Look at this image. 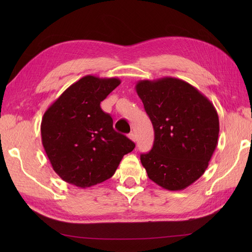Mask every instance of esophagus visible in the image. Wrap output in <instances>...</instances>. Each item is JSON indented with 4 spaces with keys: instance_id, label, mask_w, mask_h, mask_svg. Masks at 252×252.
Masks as SVG:
<instances>
[{
    "instance_id": "34e87169",
    "label": "esophagus",
    "mask_w": 252,
    "mask_h": 252,
    "mask_svg": "<svg viewBox=\"0 0 252 252\" xmlns=\"http://www.w3.org/2000/svg\"><path fill=\"white\" fill-rule=\"evenodd\" d=\"M129 138H130L131 141H133V142H136V136H135L134 133H130V134H129Z\"/></svg>"
}]
</instances>
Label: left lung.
Wrapping results in <instances>:
<instances>
[{
    "instance_id": "left-lung-1",
    "label": "left lung",
    "mask_w": 252,
    "mask_h": 252,
    "mask_svg": "<svg viewBox=\"0 0 252 252\" xmlns=\"http://www.w3.org/2000/svg\"><path fill=\"white\" fill-rule=\"evenodd\" d=\"M155 130L152 151L141 155L148 178L182 190L205 173L218 145L219 116L205 95L183 80L164 77L135 85Z\"/></svg>"
}]
</instances>
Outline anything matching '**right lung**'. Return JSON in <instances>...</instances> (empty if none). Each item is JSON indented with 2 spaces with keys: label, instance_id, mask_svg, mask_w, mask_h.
Listing matches in <instances>:
<instances>
[{
  "label": "right lung",
  "instance_id": "obj_1",
  "mask_svg": "<svg viewBox=\"0 0 252 252\" xmlns=\"http://www.w3.org/2000/svg\"><path fill=\"white\" fill-rule=\"evenodd\" d=\"M121 81L85 76L63 91L44 112L41 137L53 170L67 183L87 189L111 178L135 144L112 127L100 108Z\"/></svg>",
  "mask_w": 252,
  "mask_h": 252
}]
</instances>
